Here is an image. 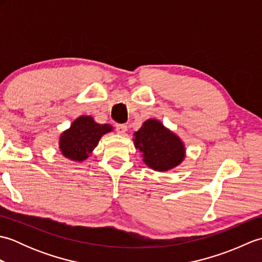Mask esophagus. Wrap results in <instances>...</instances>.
Here are the masks:
<instances>
[{"mask_svg":"<svg viewBox=\"0 0 262 262\" xmlns=\"http://www.w3.org/2000/svg\"><path fill=\"white\" fill-rule=\"evenodd\" d=\"M116 130L119 135H125L127 132V126L125 124H117L116 125Z\"/></svg>","mask_w":262,"mask_h":262,"instance_id":"esophagus-1","label":"esophagus"}]
</instances>
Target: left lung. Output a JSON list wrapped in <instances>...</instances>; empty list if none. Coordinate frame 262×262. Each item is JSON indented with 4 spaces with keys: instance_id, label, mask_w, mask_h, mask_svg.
Listing matches in <instances>:
<instances>
[{
    "instance_id": "1",
    "label": "left lung",
    "mask_w": 262,
    "mask_h": 262,
    "mask_svg": "<svg viewBox=\"0 0 262 262\" xmlns=\"http://www.w3.org/2000/svg\"><path fill=\"white\" fill-rule=\"evenodd\" d=\"M133 135V142L136 149H140L143 162L154 171L174 169L186 158L185 143L158 119L145 120Z\"/></svg>"
}]
</instances>
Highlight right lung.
Returning a JSON list of instances; mask_svg holds the SVG:
<instances>
[{
	"label": "right lung",
	"mask_w": 262,
	"mask_h": 262,
	"mask_svg": "<svg viewBox=\"0 0 262 262\" xmlns=\"http://www.w3.org/2000/svg\"><path fill=\"white\" fill-rule=\"evenodd\" d=\"M113 130L111 125L98 124L93 117L82 115L59 135V151L64 158L73 162H83L91 157L100 138Z\"/></svg>",
	"instance_id": "right-lung-1"
}]
</instances>
